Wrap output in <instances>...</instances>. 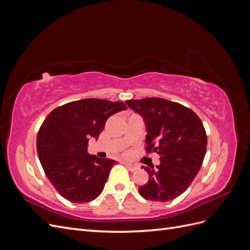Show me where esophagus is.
I'll use <instances>...</instances> for the list:
<instances>
[{"label":"esophagus","instance_id":"obj_1","mask_svg":"<svg viewBox=\"0 0 250 250\" xmlns=\"http://www.w3.org/2000/svg\"><path fill=\"white\" fill-rule=\"evenodd\" d=\"M126 165V167H127V169L129 170V171H131V172H133V171H137L138 169H139V167L138 166H135V165H132V164H129V163H127V164H125Z\"/></svg>","mask_w":250,"mask_h":250}]
</instances>
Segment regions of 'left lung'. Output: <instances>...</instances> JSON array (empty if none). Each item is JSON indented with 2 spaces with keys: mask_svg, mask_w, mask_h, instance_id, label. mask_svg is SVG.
Instances as JSON below:
<instances>
[{
  "mask_svg": "<svg viewBox=\"0 0 250 250\" xmlns=\"http://www.w3.org/2000/svg\"><path fill=\"white\" fill-rule=\"evenodd\" d=\"M126 104L145 120L147 153L161 156L155 171L142 167L149 173V181L139 193L152 201L173 200L190 187L206 156L208 138L201 120L192 109L163 98L127 100Z\"/></svg>",
  "mask_w": 250,
  "mask_h": 250,
  "instance_id": "8db88e82",
  "label": "left lung"
}]
</instances>
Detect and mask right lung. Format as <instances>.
<instances>
[{
  "instance_id": "right-lung-1",
  "label": "right lung",
  "mask_w": 250,
  "mask_h": 250,
  "mask_svg": "<svg viewBox=\"0 0 250 250\" xmlns=\"http://www.w3.org/2000/svg\"><path fill=\"white\" fill-rule=\"evenodd\" d=\"M126 108L123 102L88 98L58 106L44 119L37 133V154L63 198L83 203L101 194L116 162L88 154V138H99L107 119Z\"/></svg>"
}]
</instances>
